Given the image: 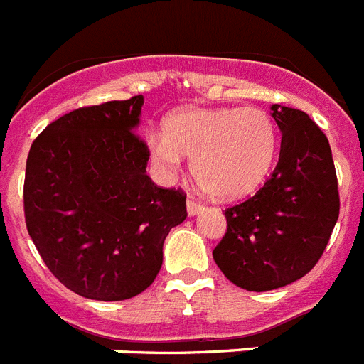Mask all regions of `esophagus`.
I'll list each match as a JSON object with an SVG mask.
<instances>
[{"mask_svg": "<svg viewBox=\"0 0 364 364\" xmlns=\"http://www.w3.org/2000/svg\"><path fill=\"white\" fill-rule=\"evenodd\" d=\"M188 215H197V213H200L202 210H204L205 205L202 204V202H198V200H195V198H188Z\"/></svg>", "mask_w": 364, "mask_h": 364, "instance_id": "1", "label": "esophagus"}]
</instances>
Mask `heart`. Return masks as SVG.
Here are the masks:
<instances>
[{
  "instance_id": "obj_1",
  "label": "heart",
  "mask_w": 364,
  "mask_h": 364,
  "mask_svg": "<svg viewBox=\"0 0 364 364\" xmlns=\"http://www.w3.org/2000/svg\"><path fill=\"white\" fill-rule=\"evenodd\" d=\"M151 159L175 171L182 156L193 159L202 191L218 200L252 195L269 175L277 151L275 124L255 105L184 107L164 122V133L147 136Z\"/></svg>"
}]
</instances>
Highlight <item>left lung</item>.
<instances>
[{
	"label": "left lung",
	"mask_w": 364,
	"mask_h": 364,
	"mask_svg": "<svg viewBox=\"0 0 364 364\" xmlns=\"http://www.w3.org/2000/svg\"><path fill=\"white\" fill-rule=\"evenodd\" d=\"M281 153L259 191L228 208V231L213 250L220 272L247 291H268L304 277L323 255L339 218L332 149L299 109L272 105Z\"/></svg>",
	"instance_id": "obj_1"
}]
</instances>
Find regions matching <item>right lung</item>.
<instances>
[{
  "instance_id": "add662e5",
  "label": "right lung",
  "mask_w": 364,
  "mask_h": 364,
  "mask_svg": "<svg viewBox=\"0 0 364 364\" xmlns=\"http://www.w3.org/2000/svg\"><path fill=\"white\" fill-rule=\"evenodd\" d=\"M144 96L63 114L41 131L25 169V222L54 277L95 301L142 294L162 268L186 195L147 176L149 149L134 133Z\"/></svg>"
}]
</instances>
